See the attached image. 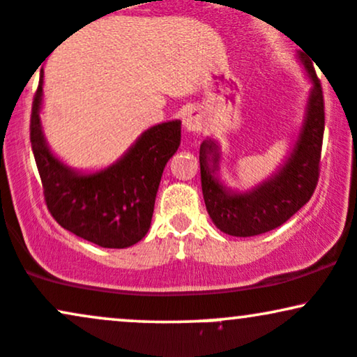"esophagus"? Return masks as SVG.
<instances>
[{
	"label": "esophagus",
	"instance_id": "esophagus-1",
	"mask_svg": "<svg viewBox=\"0 0 357 357\" xmlns=\"http://www.w3.org/2000/svg\"><path fill=\"white\" fill-rule=\"evenodd\" d=\"M183 124L188 130H202L203 127V119L196 112H188L183 119Z\"/></svg>",
	"mask_w": 357,
	"mask_h": 357
}]
</instances>
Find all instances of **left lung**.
I'll return each instance as SVG.
<instances>
[{
  "label": "left lung",
  "instance_id": "obj_1",
  "mask_svg": "<svg viewBox=\"0 0 357 357\" xmlns=\"http://www.w3.org/2000/svg\"><path fill=\"white\" fill-rule=\"evenodd\" d=\"M314 87L307 105L305 122L292 154L278 173L248 192H231L215 176L218 146L204 141L199 147L202 190L208 215L223 233L231 236H255L275 230L312 198L321 173L324 137V93L312 61L301 53Z\"/></svg>",
  "mask_w": 357,
  "mask_h": 357
}]
</instances>
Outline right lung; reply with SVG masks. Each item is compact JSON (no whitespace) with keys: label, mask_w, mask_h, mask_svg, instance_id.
<instances>
[{"label":"right lung","mask_w":357,"mask_h":357,"mask_svg":"<svg viewBox=\"0 0 357 357\" xmlns=\"http://www.w3.org/2000/svg\"><path fill=\"white\" fill-rule=\"evenodd\" d=\"M40 77L30 119L31 149L45 203L60 227L104 248H126L144 238L166 162L181 144V122L147 129L121 161L93 174L73 173L50 153L40 126Z\"/></svg>","instance_id":"add662e5"}]
</instances>
